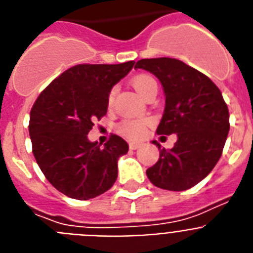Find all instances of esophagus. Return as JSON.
<instances>
[{
    "mask_svg": "<svg viewBox=\"0 0 253 253\" xmlns=\"http://www.w3.org/2000/svg\"><path fill=\"white\" fill-rule=\"evenodd\" d=\"M143 145V144L141 143H135V141H130V143H128V146H130V149L131 150H136V149H139L140 146Z\"/></svg>",
    "mask_w": 253,
    "mask_h": 253,
    "instance_id": "esophagus-1",
    "label": "esophagus"
}]
</instances>
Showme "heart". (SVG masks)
I'll return each instance as SVG.
<instances>
[{"label": "heart", "mask_w": 253, "mask_h": 253, "mask_svg": "<svg viewBox=\"0 0 253 253\" xmlns=\"http://www.w3.org/2000/svg\"><path fill=\"white\" fill-rule=\"evenodd\" d=\"M133 88L137 91V94L141 97H145L146 95L157 91L156 80L148 74H139L132 80ZM114 96V90L110 92L109 100H112ZM152 121L149 118H141V120H125L118 125V131L122 135L130 137V139H140L143 137L146 132V127L149 126Z\"/></svg>", "instance_id": "heart-1"}]
</instances>
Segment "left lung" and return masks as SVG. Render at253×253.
<instances>
[{"instance_id": "8db88e82", "label": "left lung", "mask_w": 253, "mask_h": 253, "mask_svg": "<svg viewBox=\"0 0 253 253\" xmlns=\"http://www.w3.org/2000/svg\"><path fill=\"white\" fill-rule=\"evenodd\" d=\"M135 69L154 74L165 91L166 105L157 133L177 136L172 149L161 150L146 176L161 189H190L216 166L228 137L229 110L221 91L207 76L177 59H143ZM153 144L161 149L157 141Z\"/></svg>"}]
</instances>
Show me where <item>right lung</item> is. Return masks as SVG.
<instances>
[{
    "label": "right lung",
    "mask_w": 253,
    "mask_h": 253,
    "mask_svg": "<svg viewBox=\"0 0 253 253\" xmlns=\"http://www.w3.org/2000/svg\"><path fill=\"white\" fill-rule=\"evenodd\" d=\"M122 64H80L48 84L29 117V136L38 166L60 193L80 201L109 190L118 176V159L128 152L122 137L112 135L101 146L87 133L107 114L109 94L132 69Z\"/></svg>",
    "instance_id": "add662e5"
}]
</instances>
